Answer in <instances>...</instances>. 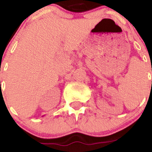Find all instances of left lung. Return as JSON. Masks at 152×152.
<instances>
[{
	"label": "left lung",
	"instance_id": "obj_1",
	"mask_svg": "<svg viewBox=\"0 0 152 152\" xmlns=\"http://www.w3.org/2000/svg\"><path fill=\"white\" fill-rule=\"evenodd\" d=\"M151 82H152V81H151Z\"/></svg>",
	"mask_w": 152,
	"mask_h": 152
}]
</instances>
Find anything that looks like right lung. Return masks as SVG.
<instances>
[{
	"mask_svg": "<svg viewBox=\"0 0 152 152\" xmlns=\"http://www.w3.org/2000/svg\"><path fill=\"white\" fill-rule=\"evenodd\" d=\"M0 82H1V81H0Z\"/></svg>",
	"mask_w": 152,
	"mask_h": 152,
	"instance_id": "obj_1",
	"label": "right lung"
}]
</instances>
